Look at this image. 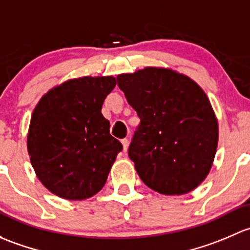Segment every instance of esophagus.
<instances>
[{
  "label": "esophagus",
  "instance_id": "esophagus-1",
  "mask_svg": "<svg viewBox=\"0 0 250 250\" xmlns=\"http://www.w3.org/2000/svg\"><path fill=\"white\" fill-rule=\"evenodd\" d=\"M122 143H123V148H124V151H126L128 148V140L127 138H124V140H122Z\"/></svg>",
  "mask_w": 250,
  "mask_h": 250
}]
</instances>
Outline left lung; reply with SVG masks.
Returning <instances> with one entry per match:
<instances>
[{"label": "left lung", "mask_w": 250, "mask_h": 250, "mask_svg": "<svg viewBox=\"0 0 250 250\" xmlns=\"http://www.w3.org/2000/svg\"><path fill=\"white\" fill-rule=\"evenodd\" d=\"M141 123L128 158L146 187L183 195L205 181L218 146V122L205 91L171 69L146 67L117 77Z\"/></svg>", "instance_id": "8db88e82"}]
</instances>
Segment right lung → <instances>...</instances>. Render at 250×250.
Returning a JSON list of instances; mask_svg holds the SVG:
<instances>
[{"mask_svg":"<svg viewBox=\"0 0 250 250\" xmlns=\"http://www.w3.org/2000/svg\"><path fill=\"white\" fill-rule=\"evenodd\" d=\"M115 84L113 77L72 79L47 92L33 110L30 160L38 179L56 196L85 200L106 184L123 150L101 113Z\"/></svg>","mask_w":250,"mask_h":250,"instance_id":"right-lung-1","label":"right lung"}]
</instances>
